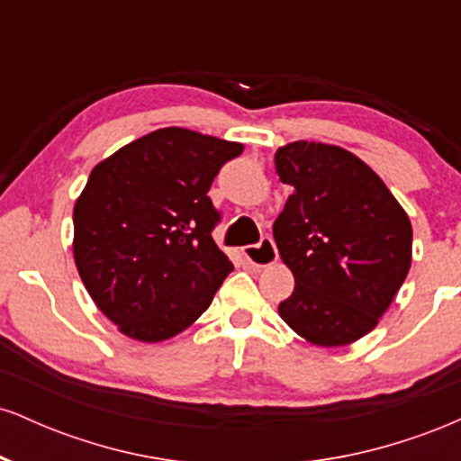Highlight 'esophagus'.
I'll use <instances>...</instances> for the list:
<instances>
[{"instance_id": "obj_1", "label": "esophagus", "mask_w": 461, "mask_h": 461, "mask_svg": "<svg viewBox=\"0 0 461 461\" xmlns=\"http://www.w3.org/2000/svg\"><path fill=\"white\" fill-rule=\"evenodd\" d=\"M242 256L249 264H253L256 268L271 267L273 262H277V247L271 238H262L260 245H249L242 249Z\"/></svg>"}]
</instances>
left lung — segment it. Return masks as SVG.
Segmentation results:
<instances>
[{
	"mask_svg": "<svg viewBox=\"0 0 461 461\" xmlns=\"http://www.w3.org/2000/svg\"><path fill=\"white\" fill-rule=\"evenodd\" d=\"M275 171L294 188L273 225L294 275L279 316L312 345H351L377 327L405 282L410 219L382 177L342 147L288 142Z\"/></svg>",
	"mask_w": 461,
	"mask_h": 461,
	"instance_id": "1",
	"label": "left lung"
}]
</instances>
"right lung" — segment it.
<instances>
[{"label": "right lung", "mask_w": 461, "mask_h": 461, "mask_svg": "<svg viewBox=\"0 0 461 461\" xmlns=\"http://www.w3.org/2000/svg\"><path fill=\"white\" fill-rule=\"evenodd\" d=\"M240 142L162 128L91 171L73 208V258L88 294L121 333L177 336L208 310L234 271L212 240L208 190Z\"/></svg>", "instance_id": "add662e5"}]
</instances>
